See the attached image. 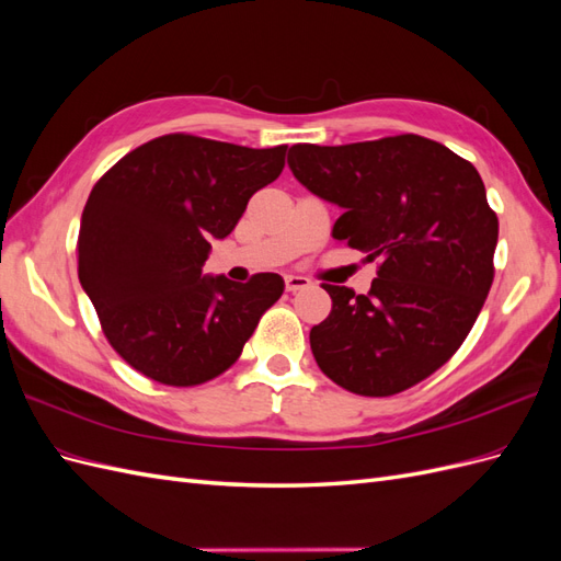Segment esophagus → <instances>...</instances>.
I'll use <instances>...</instances> for the list:
<instances>
[{
    "instance_id": "esophagus-1",
    "label": "esophagus",
    "mask_w": 561,
    "mask_h": 561,
    "mask_svg": "<svg viewBox=\"0 0 561 561\" xmlns=\"http://www.w3.org/2000/svg\"><path fill=\"white\" fill-rule=\"evenodd\" d=\"M311 280L304 278V276H285V290L287 293H297L304 290V287H309Z\"/></svg>"
}]
</instances>
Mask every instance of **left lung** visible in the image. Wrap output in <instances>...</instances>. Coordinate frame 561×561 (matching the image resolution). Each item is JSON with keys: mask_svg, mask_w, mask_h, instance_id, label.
<instances>
[{"mask_svg": "<svg viewBox=\"0 0 561 561\" xmlns=\"http://www.w3.org/2000/svg\"><path fill=\"white\" fill-rule=\"evenodd\" d=\"M293 175L342 208L332 236L379 260L367 295L322 285L311 330L322 375L351 393L396 396L463 344L494 280L499 217L474 165L421 135L339 147L293 145Z\"/></svg>", "mask_w": 561, "mask_h": 561, "instance_id": "obj_1", "label": "left lung"}]
</instances>
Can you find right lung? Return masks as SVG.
I'll return each mask as SVG.
<instances>
[{
    "label": "right lung",
    "instance_id": "1",
    "mask_svg": "<svg viewBox=\"0 0 561 561\" xmlns=\"http://www.w3.org/2000/svg\"><path fill=\"white\" fill-rule=\"evenodd\" d=\"M285 149L171 133L95 182L79 227V280L112 348L147 379L186 388L219 377L280 299L278 274L233 283L201 271L210 241L280 175Z\"/></svg>",
    "mask_w": 561,
    "mask_h": 561
}]
</instances>
